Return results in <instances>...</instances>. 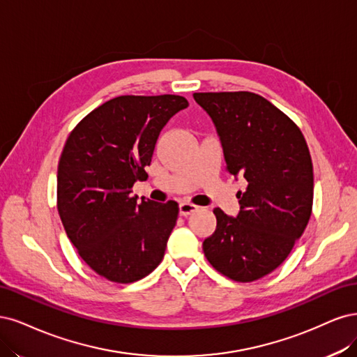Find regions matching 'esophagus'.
<instances>
[{"instance_id": "1", "label": "esophagus", "mask_w": 357, "mask_h": 357, "mask_svg": "<svg viewBox=\"0 0 357 357\" xmlns=\"http://www.w3.org/2000/svg\"><path fill=\"white\" fill-rule=\"evenodd\" d=\"M197 209H199V206H195V204H192V203L183 202V203L179 204V215H181V216H188V215L194 213Z\"/></svg>"}]
</instances>
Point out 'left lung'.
Returning a JSON list of instances; mask_svg holds the SVG:
<instances>
[{
  "mask_svg": "<svg viewBox=\"0 0 357 357\" xmlns=\"http://www.w3.org/2000/svg\"><path fill=\"white\" fill-rule=\"evenodd\" d=\"M209 114L227 170L248 181L236 218L220 208L215 233L203 241L211 266L236 282L270 274L291 254L312 216L313 163L300 128L250 91L194 93Z\"/></svg>",
  "mask_w": 357,
  "mask_h": 357,
  "instance_id": "1",
  "label": "left lung"
}]
</instances>
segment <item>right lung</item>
<instances>
[{
	"label": "right lung",
	"mask_w": 357,
	"mask_h": 357,
	"mask_svg": "<svg viewBox=\"0 0 357 357\" xmlns=\"http://www.w3.org/2000/svg\"><path fill=\"white\" fill-rule=\"evenodd\" d=\"M188 107L178 95L114 98L68 136L57 166V211L68 238L96 274L109 282L144 279L165 257L178 203L132 197L148 178L158 135Z\"/></svg>",
	"instance_id": "obj_1"
}]
</instances>
